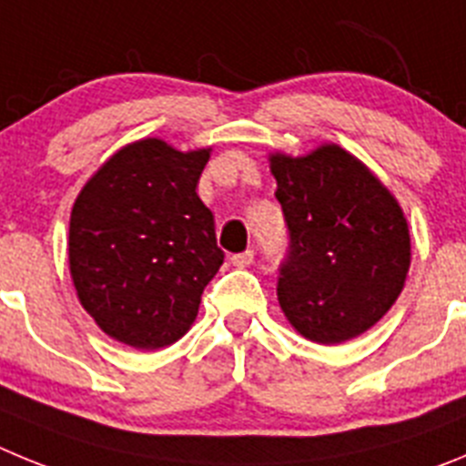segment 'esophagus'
Instances as JSON below:
<instances>
[{
	"label": "esophagus",
	"mask_w": 466,
	"mask_h": 466,
	"mask_svg": "<svg viewBox=\"0 0 466 466\" xmlns=\"http://www.w3.org/2000/svg\"><path fill=\"white\" fill-rule=\"evenodd\" d=\"M253 250H243V253H237L229 258V262L234 264V267H238V269H246V267H250L253 264Z\"/></svg>",
	"instance_id": "34e87169"
}]
</instances>
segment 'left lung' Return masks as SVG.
<instances>
[{
	"instance_id": "1",
	"label": "left lung",
	"mask_w": 466,
	"mask_h": 466,
	"mask_svg": "<svg viewBox=\"0 0 466 466\" xmlns=\"http://www.w3.org/2000/svg\"><path fill=\"white\" fill-rule=\"evenodd\" d=\"M269 169L290 229L276 285L285 318L325 346L360 337L404 290L410 234L400 202L337 144L299 157L269 153Z\"/></svg>"
}]
</instances>
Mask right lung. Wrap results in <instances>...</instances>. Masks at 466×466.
<instances>
[{"instance_id": "1", "label": "right lung", "mask_w": 466, "mask_h": 466, "mask_svg": "<svg viewBox=\"0 0 466 466\" xmlns=\"http://www.w3.org/2000/svg\"><path fill=\"white\" fill-rule=\"evenodd\" d=\"M211 148L178 150L157 137L108 157L69 218V271L99 329L137 350L171 346L195 322L223 264L213 213L197 195Z\"/></svg>"}]
</instances>
